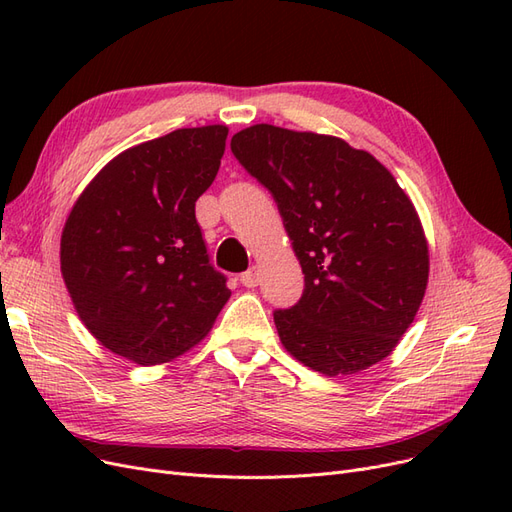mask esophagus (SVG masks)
I'll return each instance as SVG.
<instances>
[{"instance_id":"34e87169","label":"esophagus","mask_w":512,"mask_h":512,"mask_svg":"<svg viewBox=\"0 0 512 512\" xmlns=\"http://www.w3.org/2000/svg\"><path fill=\"white\" fill-rule=\"evenodd\" d=\"M258 282H260V273H258L256 267H252L250 271L241 273V284H243L245 288H254V286H258Z\"/></svg>"}]
</instances>
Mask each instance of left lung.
<instances>
[{"label": "left lung", "mask_w": 512, "mask_h": 512, "mask_svg": "<svg viewBox=\"0 0 512 512\" xmlns=\"http://www.w3.org/2000/svg\"><path fill=\"white\" fill-rule=\"evenodd\" d=\"M230 149L275 198L305 275L301 299L273 312L284 348L324 376L389 356L429 277L421 220L395 177L342 138L269 123Z\"/></svg>", "instance_id": "1"}]
</instances>
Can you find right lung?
<instances>
[{"label":"right lung","mask_w":512,"mask_h":512,"mask_svg":"<svg viewBox=\"0 0 512 512\" xmlns=\"http://www.w3.org/2000/svg\"><path fill=\"white\" fill-rule=\"evenodd\" d=\"M226 136V126L183 128L126 149L66 220L61 275L76 312L104 348L138 365L190 350L230 299L194 211Z\"/></svg>","instance_id":"1"}]
</instances>
